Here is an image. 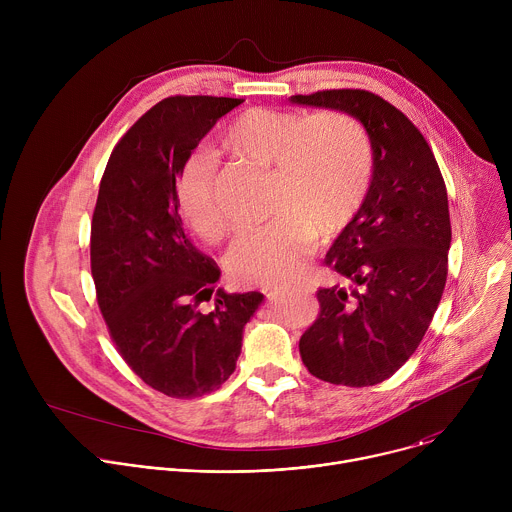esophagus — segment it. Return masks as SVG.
Returning <instances> with one entry per match:
<instances>
[{
  "mask_svg": "<svg viewBox=\"0 0 512 512\" xmlns=\"http://www.w3.org/2000/svg\"><path fill=\"white\" fill-rule=\"evenodd\" d=\"M289 291H296V287H273V289H267V298L269 300H275L277 296H283V294H289Z\"/></svg>",
  "mask_w": 512,
  "mask_h": 512,
  "instance_id": "1",
  "label": "esophagus"
}]
</instances>
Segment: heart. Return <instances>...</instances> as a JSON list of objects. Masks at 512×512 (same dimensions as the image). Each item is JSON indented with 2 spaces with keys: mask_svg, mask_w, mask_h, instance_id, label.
Segmentation results:
<instances>
[{
  "mask_svg": "<svg viewBox=\"0 0 512 512\" xmlns=\"http://www.w3.org/2000/svg\"><path fill=\"white\" fill-rule=\"evenodd\" d=\"M225 150L271 168L269 212L263 227L247 231L227 265L243 285H279L296 279L320 237L340 233L369 194L373 143L354 117L338 111L302 115L251 107L218 133ZM216 158L208 150L188 156L176 176V202L188 229L218 243L229 221L216 202Z\"/></svg>",
  "mask_w": 512,
  "mask_h": 512,
  "instance_id": "heart-1",
  "label": "heart"
}]
</instances>
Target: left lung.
<instances>
[{"instance_id": "obj_1", "label": "left lung", "mask_w": 512, "mask_h": 512, "mask_svg": "<svg viewBox=\"0 0 512 512\" xmlns=\"http://www.w3.org/2000/svg\"><path fill=\"white\" fill-rule=\"evenodd\" d=\"M289 101L348 113L373 143L369 194L324 259L350 287L318 289L320 314L300 354L326 383L377 385L415 352L442 300L452 243L446 184L421 131L379 95L332 89Z\"/></svg>"}]
</instances>
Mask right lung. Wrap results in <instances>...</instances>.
Segmentation results:
<instances>
[{"label": "right lung", "mask_w": 512, "mask_h": 512, "mask_svg": "<svg viewBox=\"0 0 512 512\" xmlns=\"http://www.w3.org/2000/svg\"><path fill=\"white\" fill-rule=\"evenodd\" d=\"M229 97H168L119 139L91 223V273L117 352L152 389L202 397L235 371L259 291L227 294L218 265L184 235L176 176ZM213 310L202 313L199 304Z\"/></svg>", "instance_id": "add662e5"}]
</instances>
